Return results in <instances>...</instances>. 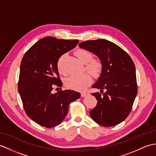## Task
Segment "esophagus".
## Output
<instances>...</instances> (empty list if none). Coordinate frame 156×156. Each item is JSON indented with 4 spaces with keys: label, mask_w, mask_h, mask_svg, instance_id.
I'll return each mask as SVG.
<instances>
[{
    "label": "esophagus",
    "mask_w": 156,
    "mask_h": 156,
    "mask_svg": "<svg viewBox=\"0 0 156 156\" xmlns=\"http://www.w3.org/2000/svg\"><path fill=\"white\" fill-rule=\"evenodd\" d=\"M87 94H88V92H81V96L82 97H84Z\"/></svg>",
    "instance_id": "1"
}]
</instances>
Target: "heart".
Wrapping results in <instances>:
<instances>
[{
	"label": "heart",
	"mask_w": 156,
	"mask_h": 156,
	"mask_svg": "<svg viewBox=\"0 0 156 156\" xmlns=\"http://www.w3.org/2000/svg\"><path fill=\"white\" fill-rule=\"evenodd\" d=\"M75 54L82 63L86 64L84 70L88 72L94 77H98L102 70L103 65L102 62L98 59L92 58V53L85 49H78ZM65 54L61 56L57 62V68L60 74L66 73L63 67V59ZM89 73H84L80 76L68 77L64 80V86L66 88L82 91L85 90L92 82V76Z\"/></svg>",
	"instance_id": "b5f03b06"
}]
</instances>
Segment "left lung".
I'll return each instance as SVG.
<instances>
[{
    "label": "left lung",
    "instance_id": "left-lung-1",
    "mask_svg": "<svg viewBox=\"0 0 156 156\" xmlns=\"http://www.w3.org/2000/svg\"><path fill=\"white\" fill-rule=\"evenodd\" d=\"M79 46L96 54L103 65L100 76L92 86L100 89L103 95L92 93L98 102L90 111L91 118L105 127L119 124L131 112L137 93L134 63L125 50L106 40L87 41Z\"/></svg>",
    "mask_w": 156,
    "mask_h": 156
}]
</instances>
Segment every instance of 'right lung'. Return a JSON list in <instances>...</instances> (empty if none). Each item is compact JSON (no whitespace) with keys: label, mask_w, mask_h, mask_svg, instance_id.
Masks as SVG:
<instances>
[{"label":"right lung","mask_w":156,"mask_h":156,"mask_svg":"<svg viewBox=\"0 0 156 156\" xmlns=\"http://www.w3.org/2000/svg\"><path fill=\"white\" fill-rule=\"evenodd\" d=\"M78 40L47 37L31 46L22 59L18 90L28 116L47 128L63 121L69 104L80 97L74 90L52 93L53 86L62 87L57 62L78 44Z\"/></svg>","instance_id":"1"}]
</instances>
